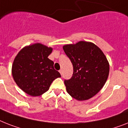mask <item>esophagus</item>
I'll return each mask as SVG.
<instances>
[{"label": "esophagus", "mask_w": 128, "mask_h": 128, "mask_svg": "<svg viewBox=\"0 0 128 128\" xmlns=\"http://www.w3.org/2000/svg\"><path fill=\"white\" fill-rule=\"evenodd\" d=\"M59 72H60V73L61 74V75H62V74H63V70H62V69H60V70H59Z\"/></svg>", "instance_id": "esophagus-1"}]
</instances>
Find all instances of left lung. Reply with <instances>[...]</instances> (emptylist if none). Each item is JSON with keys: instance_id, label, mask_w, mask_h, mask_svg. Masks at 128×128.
Segmentation results:
<instances>
[{"instance_id": "1", "label": "left lung", "mask_w": 128, "mask_h": 128, "mask_svg": "<svg viewBox=\"0 0 128 128\" xmlns=\"http://www.w3.org/2000/svg\"><path fill=\"white\" fill-rule=\"evenodd\" d=\"M63 48L73 65L72 76L64 81L66 92L78 101L89 100L102 89L108 78V60L100 48L90 42L66 44Z\"/></svg>"}]
</instances>
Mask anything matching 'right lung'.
I'll return each mask as SVG.
<instances>
[{"mask_svg": "<svg viewBox=\"0 0 128 128\" xmlns=\"http://www.w3.org/2000/svg\"><path fill=\"white\" fill-rule=\"evenodd\" d=\"M52 50L36 43L23 48L15 58L12 67L14 80L20 89L29 96L42 95L55 79L61 77L54 69V63L48 58Z\"/></svg>", "mask_w": 128, "mask_h": 128, "instance_id": "right-lung-1", "label": "right lung"}]
</instances>
